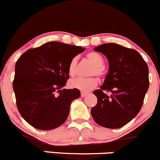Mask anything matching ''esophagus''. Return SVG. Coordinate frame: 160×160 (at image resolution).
I'll return each mask as SVG.
<instances>
[{"mask_svg": "<svg viewBox=\"0 0 160 160\" xmlns=\"http://www.w3.org/2000/svg\"><path fill=\"white\" fill-rule=\"evenodd\" d=\"M87 93H85V92H82L81 93V97H82V98H85V97H86L87 96Z\"/></svg>", "mask_w": 160, "mask_h": 160, "instance_id": "obj_1", "label": "esophagus"}]
</instances>
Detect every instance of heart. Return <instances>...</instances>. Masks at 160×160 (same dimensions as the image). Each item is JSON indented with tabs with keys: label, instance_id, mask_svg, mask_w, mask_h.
<instances>
[{
	"label": "heart",
	"instance_id": "1",
	"mask_svg": "<svg viewBox=\"0 0 160 160\" xmlns=\"http://www.w3.org/2000/svg\"><path fill=\"white\" fill-rule=\"evenodd\" d=\"M86 59L90 63L93 65V67L90 70V75H97L99 78H104L107 73V69L104 65L103 57L97 53L91 51L87 53ZM77 63H78V57H75L70 60L68 67V72L71 76H75L77 72ZM98 82V79L94 77L91 78H77L69 81V86L72 88L78 89L79 91L88 92L91 90L97 87Z\"/></svg>",
	"mask_w": 160,
	"mask_h": 160
}]
</instances>
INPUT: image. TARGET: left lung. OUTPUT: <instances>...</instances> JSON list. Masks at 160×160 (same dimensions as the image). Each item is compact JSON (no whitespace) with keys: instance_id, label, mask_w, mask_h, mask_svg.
Masks as SVG:
<instances>
[{"instance_id":"8db88e82","label":"left lung","mask_w":160,"mask_h":160,"mask_svg":"<svg viewBox=\"0 0 160 160\" xmlns=\"http://www.w3.org/2000/svg\"><path fill=\"white\" fill-rule=\"evenodd\" d=\"M94 50L107 57L109 69L103 85L94 91L98 103L91 109V116L100 126L121 128L142 107L149 88L148 64L137 51L114 43Z\"/></svg>"}]
</instances>
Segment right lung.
Listing matches in <instances>:
<instances>
[{"mask_svg": "<svg viewBox=\"0 0 160 160\" xmlns=\"http://www.w3.org/2000/svg\"><path fill=\"white\" fill-rule=\"evenodd\" d=\"M85 51L80 46L51 41L31 48L18 59L12 88L22 117L40 130H51L66 122L78 89H62L69 78L73 57Z\"/></svg>", "mask_w": 160, "mask_h": 160, "instance_id": "right-lung-1", "label": "right lung"}]
</instances>
